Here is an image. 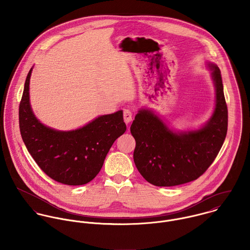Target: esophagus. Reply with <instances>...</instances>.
<instances>
[{
  "label": "esophagus",
  "instance_id": "1",
  "mask_svg": "<svg viewBox=\"0 0 250 250\" xmlns=\"http://www.w3.org/2000/svg\"><path fill=\"white\" fill-rule=\"evenodd\" d=\"M123 116H124V121L126 122V124H129L132 120H133V113L130 109L126 108L123 111Z\"/></svg>",
  "mask_w": 250,
  "mask_h": 250
}]
</instances>
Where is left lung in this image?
Returning a JSON list of instances; mask_svg holds the SVG:
<instances>
[{
  "instance_id": "8db88e82",
  "label": "left lung",
  "mask_w": 250,
  "mask_h": 250,
  "mask_svg": "<svg viewBox=\"0 0 250 250\" xmlns=\"http://www.w3.org/2000/svg\"><path fill=\"white\" fill-rule=\"evenodd\" d=\"M215 90L210 119L197 130L175 131L153 110L141 108L131 125L135 165L154 186L172 187L200 177L212 165L227 134L228 110L219 68L207 62Z\"/></svg>"
}]
</instances>
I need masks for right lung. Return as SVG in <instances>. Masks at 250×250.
I'll list each match as a JSON object with an SVG mask.
<instances>
[{
	"label": "right lung",
	"instance_id": "obj_1",
	"mask_svg": "<svg viewBox=\"0 0 250 250\" xmlns=\"http://www.w3.org/2000/svg\"><path fill=\"white\" fill-rule=\"evenodd\" d=\"M28 73L19 106L20 132L28 151L50 178L69 186L84 185L101 170L107 152L126 131L123 111L96 117L71 131H60L42 124L30 103Z\"/></svg>",
	"mask_w": 250,
	"mask_h": 250
}]
</instances>
